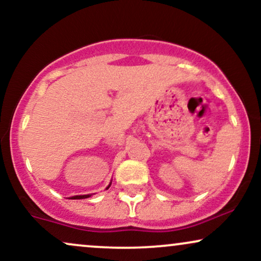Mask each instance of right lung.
Returning <instances> with one entry per match:
<instances>
[{
	"label": "right lung",
	"instance_id": "add662e5",
	"mask_svg": "<svg viewBox=\"0 0 261 261\" xmlns=\"http://www.w3.org/2000/svg\"><path fill=\"white\" fill-rule=\"evenodd\" d=\"M110 185H112V182H110V184L108 185L107 189H109ZM89 196H91V195H89V194H88V195H76V196H71L70 199H72V200H80V199H87V197H89Z\"/></svg>",
	"mask_w": 261,
	"mask_h": 261
}]
</instances>
